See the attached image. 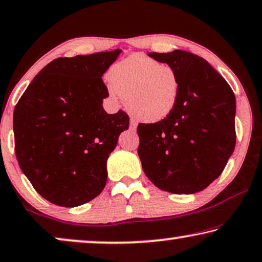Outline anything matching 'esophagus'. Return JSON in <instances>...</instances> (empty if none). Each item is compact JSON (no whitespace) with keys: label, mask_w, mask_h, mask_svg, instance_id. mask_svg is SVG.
Returning <instances> with one entry per match:
<instances>
[{"label":"esophagus","mask_w":262,"mask_h":262,"mask_svg":"<svg viewBox=\"0 0 262 262\" xmlns=\"http://www.w3.org/2000/svg\"><path fill=\"white\" fill-rule=\"evenodd\" d=\"M130 128L132 131H135L136 128H137V123H136V120H134V119L130 120Z\"/></svg>","instance_id":"obj_1"}]
</instances>
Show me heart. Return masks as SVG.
Returning a JSON list of instances; mask_svg holds the SVG:
<instances>
[{
	"mask_svg": "<svg viewBox=\"0 0 262 262\" xmlns=\"http://www.w3.org/2000/svg\"><path fill=\"white\" fill-rule=\"evenodd\" d=\"M110 94L126 100L136 119L157 123L171 115L180 101L182 80L172 66L143 54H134L108 71Z\"/></svg>",
	"mask_w": 262,
	"mask_h": 262,
	"instance_id": "heart-1",
	"label": "heart"
}]
</instances>
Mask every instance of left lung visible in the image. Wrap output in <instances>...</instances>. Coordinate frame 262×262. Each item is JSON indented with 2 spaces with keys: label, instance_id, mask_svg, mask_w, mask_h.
<instances>
[{
  "label": "left lung",
  "instance_id": "8db88e82",
  "mask_svg": "<svg viewBox=\"0 0 262 262\" xmlns=\"http://www.w3.org/2000/svg\"><path fill=\"white\" fill-rule=\"evenodd\" d=\"M180 74V101L171 115L139 124L138 156L157 188L172 194L206 189L225 169L235 147L236 101L232 89L208 61L192 53H147Z\"/></svg>",
  "mask_w": 262,
  "mask_h": 262
}]
</instances>
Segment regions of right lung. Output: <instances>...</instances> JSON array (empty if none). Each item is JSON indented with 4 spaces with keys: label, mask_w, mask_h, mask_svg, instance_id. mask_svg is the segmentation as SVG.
<instances>
[{
    "label": "right lung",
    "mask_w": 262,
    "mask_h": 262,
    "mask_svg": "<svg viewBox=\"0 0 262 262\" xmlns=\"http://www.w3.org/2000/svg\"><path fill=\"white\" fill-rule=\"evenodd\" d=\"M122 49L58 58L33 79L14 110L15 154L39 194L61 207L103 191L106 161L128 128L122 110L108 115L103 74Z\"/></svg>",
    "instance_id": "right-lung-1"
}]
</instances>
